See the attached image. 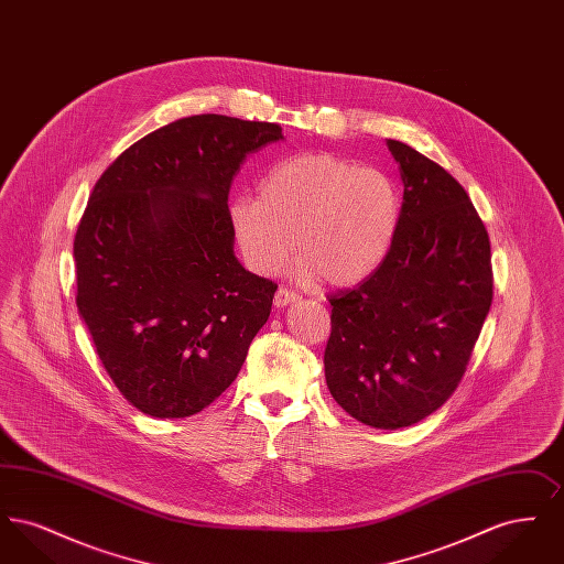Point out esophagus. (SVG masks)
<instances>
[{
    "label": "esophagus",
    "instance_id": "34e87169",
    "mask_svg": "<svg viewBox=\"0 0 564 564\" xmlns=\"http://www.w3.org/2000/svg\"><path fill=\"white\" fill-rule=\"evenodd\" d=\"M297 300H300V295L292 292V290H288V288H279V290H276V294H274V306H276V308H285V306L294 304Z\"/></svg>",
    "mask_w": 564,
    "mask_h": 564
}]
</instances>
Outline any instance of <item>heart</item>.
<instances>
[{"instance_id": "obj_1", "label": "heart", "mask_w": 564, "mask_h": 564, "mask_svg": "<svg viewBox=\"0 0 564 564\" xmlns=\"http://www.w3.org/2000/svg\"><path fill=\"white\" fill-rule=\"evenodd\" d=\"M228 217L256 272L279 269L294 241L302 279L352 288L389 258L402 198L380 169L329 152H304L274 162L258 184V196H237Z\"/></svg>"}]
</instances>
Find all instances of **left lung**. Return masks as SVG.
Listing matches in <instances>:
<instances>
[{"label": "left lung", "mask_w": 564, "mask_h": 564, "mask_svg": "<svg viewBox=\"0 0 564 564\" xmlns=\"http://www.w3.org/2000/svg\"><path fill=\"white\" fill-rule=\"evenodd\" d=\"M402 219L389 258L329 295L332 398L364 425L410 427L455 393L492 302L490 241L455 177L402 141Z\"/></svg>", "instance_id": "1"}]
</instances>
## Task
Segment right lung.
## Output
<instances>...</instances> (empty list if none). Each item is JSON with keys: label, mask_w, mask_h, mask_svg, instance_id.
<instances>
[{"label": "right lung", "mask_w": 564, "mask_h": 564, "mask_svg": "<svg viewBox=\"0 0 564 564\" xmlns=\"http://www.w3.org/2000/svg\"><path fill=\"white\" fill-rule=\"evenodd\" d=\"M281 127L219 113L145 134L95 184L74 241L76 304L118 391L184 419L239 375L276 285L241 267L228 192Z\"/></svg>", "instance_id": "1"}]
</instances>
